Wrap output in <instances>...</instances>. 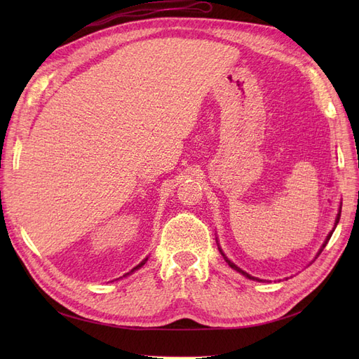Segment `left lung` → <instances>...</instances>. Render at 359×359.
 <instances>
[{
    "instance_id": "obj_1",
    "label": "left lung",
    "mask_w": 359,
    "mask_h": 359,
    "mask_svg": "<svg viewBox=\"0 0 359 359\" xmlns=\"http://www.w3.org/2000/svg\"><path fill=\"white\" fill-rule=\"evenodd\" d=\"M340 214H341V206H340V210H339V214H337V219H335V224H334V226H337V223H339V220H340ZM332 232H334V229H332V231H331V232L328 233V236H327V240H325V243L322 244V247H320V250H319V253H318V256H319V255L322 253V250L325 248V245H327V244H328V241H330V238H331ZM219 250H220V253L223 255V257H224V260H226V262H227V264H229V266H231L232 269L238 271V273H240V274H243V276H245V277H247V278H250V280H257V281H262V280H259V278H256V277H252V276H250V274H247V273H245V271H243L241 268H238V266H236V265H235L233 262H231V260L226 257V255H224V253L222 252V248H220V247H219Z\"/></svg>"
}]
</instances>
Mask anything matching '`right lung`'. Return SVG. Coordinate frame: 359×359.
I'll return each mask as SVG.
<instances>
[{"label": "right lung", "mask_w": 359, "mask_h": 359, "mask_svg": "<svg viewBox=\"0 0 359 359\" xmlns=\"http://www.w3.org/2000/svg\"><path fill=\"white\" fill-rule=\"evenodd\" d=\"M147 260H148V257H145V259H144V260H142V262H140V264H139V265H137V266H135V268H133V269H132V271H130V273H127V274H126V276H128V274H132V273H135V271H136V269H139V268H140V266H144V265H145V262H147ZM126 276H124V277H126Z\"/></svg>", "instance_id": "obj_1"}]
</instances>
